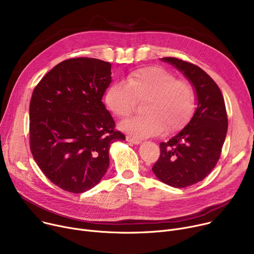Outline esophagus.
I'll list each match as a JSON object with an SVG mask.
<instances>
[{"label":"esophagus","instance_id":"obj_1","mask_svg":"<svg viewBox=\"0 0 254 254\" xmlns=\"http://www.w3.org/2000/svg\"><path fill=\"white\" fill-rule=\"evenodd\" d=\"M127 142H129V143H131V144H133V145H140L141 144V141L140 140H137V139H133V138H131V137H127Z\"/></svg>","mask_w":254,"mask_h":254}]
</instances>
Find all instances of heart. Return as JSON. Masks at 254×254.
Instances as JSON below:
<instances>
[{"label": "heart", "mask_w": 254, "mask_h": 254, "mask_svg": "<svg viewBox=\"0 0 254 254\" xmlns=\"http://www.w3.org/2000/svg\"><path fill=\"white\" fill-rule=\"evenodd\" d=\"M143 115L128 118L120 128L134 138L156 136L163 128H181L195 107V93L191 84L161 67H144L130 72L125 81L111 83L104 95L107 109L116 117L129 115L136 101H144Z\"/></svg>", "instance_id": "1"}]
</instances>
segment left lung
Wrapping results in <instances>:
<instances>
[{"mask_svg":"<svg viewBox=\"0 0 254 254\" xmlns=\"http://www.w3.org/2000/svg\"><path fill=\"white\" fill-rule=\"evenodd\" d=\"M160 60L189 80L197 106L186 127L166 143H160V157L152 171L162 183L185 188L206 178L221 156L228 130L226 105L217 84L200 67L173 57Z\"/></svg>","mask_w":254,"mask_h":254,"instance_id":"1","label":"left lung"}]
</instances>
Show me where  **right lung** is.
<instances>
[{
  "label": "right lung",
  "instance_id": "right-lung-1",
  "mask_svg": "<svg viewBox=\"0 0 254 254\" xmlns=\"http://www.w3.org/2000/svg\"><path fill=\"white\" fill-rule=\"evenodd\" d=\"M111 83V64L73 58L57 64L39 82L29 105L33 158L59 188L83 193L109 166V149L126 140L102 98Z\"/></svg>",
  "mask_w": 254,
  "mask_h": 254
}]
</instances>
